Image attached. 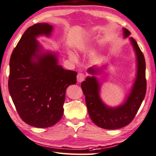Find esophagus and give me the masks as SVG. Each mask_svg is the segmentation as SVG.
Returning <instances> with one entry per match:
<instances>
[{"mask_svg": "<svg viewBox=\"0 0 156 156\" xmlns=\"http://www.w3.org/2000/svg\"><path fill=\"white\" fill-rule=\"evenodd\" d=\"M76 78H77V82L79 83H81V82H82L83 80H84L85 76L83 73H79L77 74V76H76Z\"/></svg>", "mask_w": 156, "mask_h": 156, "instance_id": "esophagus-1", "label": "esophagus"}]
</instances>
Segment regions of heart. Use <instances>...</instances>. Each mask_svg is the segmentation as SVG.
<instances>
[{
	"label": "heart",
	"mask_w": 156,
	"mask_h": 156,
	"mask_svg": "<svg viewBox=\"0 0 156 156\" xmlns=\"http://www.w3.org/2000/svg\"><path fill=\"white\" fill-rule=\"evenodd\" d=\"M69 57L73 60H76V56L73 53H69Z\"/></svg>",
	"instance_id": "heart-1"
}]
</instances>
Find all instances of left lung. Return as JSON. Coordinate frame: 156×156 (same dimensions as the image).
<instances>
[{"mask_svg": "<svg viewBox=\"0 0 156 156\" xmlns=\"http://www.w3.org/2000/svg\"><path fill=\"white\" fill-rule=\"evenodd\" d=\"M130 31L123 28L124 38H127ZM136 59V74L129 94L122 104L117 107L105 105L100 96L101 83L95 75L102 72L105 67L94 66L87 69L91 76H88L82 82L83 93L85 96L88 112L91 120L98 127L105 129H117L129 124L138 112L146 91V62L144 54L136 41L130 38Z\"/></svg>", "mask_w": 156, "mask_h": 156, "instance_id": "8db88e82", "label": "left lung"}]
</instances>
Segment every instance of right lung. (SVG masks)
Wrapping results in <instances>:
<instances>
[{
	"label": "right lung",
	"instance_id": "add662e5",
	"mask_svg": "<svg viewBox=\"0 0 156 156\" xmlns=\"http://www.w3.org/2000/svg\"><path fill=\"white\" fill-rule=\"evenodd\" d=\"M53 27L37 23L29 27L10 60L8 89L22 120L46 128L55 125L64 112L65 92L76 83L77 73L58 65V53L45 51L37 38L51 37Z\"/></svg>",
	"mask_w": 156,
	"mask_h": 156
}]
</instances>
